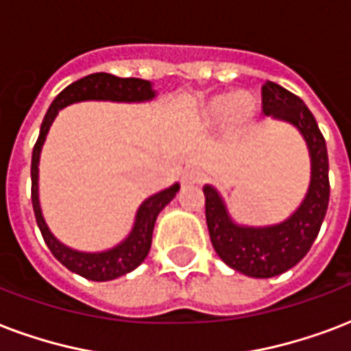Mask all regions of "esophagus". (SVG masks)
Wrapping results in <instances>:
<instances>
[{"mask_svg": "<svg viewBox=\"0 0 351 351\" xmlns=\"http://www.w3.org/2000/svg\"><path fill=\"white\" fill-rule=\"evenodd\" d=\"M202 180V173H200L199 169H187L186 173H184V182L186 184H199V182Z\"/></svg>", "mask_w": 351, "mask_h": 351, "instance_id": "1", "label": "esophagus"}]
</instances>
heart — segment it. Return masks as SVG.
<instances>
[{
  "mask_svg": "<svg viewBox=\"0 0 351 351\" xmlns=\"http://www.w3.org/2000/svg\"><path fill=\"white\" fill-rule=\"evenodd\" d=\"M252 114V104L247 97L237 95L234 99H224V101H217L213 104V117L221 119L224 116H232L235 121H247Z\"/></svg>",
  "mask_w": 351,
  "mask_h": 351,
  "instance_id": "obj_1",
  "label": "heart"
}]
</instances>
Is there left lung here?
<instances>
[{"mask_svg": "<svg viewBox=\"0 0 351 351\" xmlns=\"http://www.w3.org/2000/svg\"><path fill=\"white\" fill-rule=\"evenodd\" d=\"M265 116L291 123L300 130L311 158V182L291 217L272 226L237 224L217 189L206 184V223L211 245L224 263L250 278H272L293 269L317 239L330 202V164L317 119L300 97L267 80L261 88Z\"/></svg>", "mask_w": 351, "mask_h": 351, "instance_id": "left-lung-1", "label": "left lung"}]
</instances>
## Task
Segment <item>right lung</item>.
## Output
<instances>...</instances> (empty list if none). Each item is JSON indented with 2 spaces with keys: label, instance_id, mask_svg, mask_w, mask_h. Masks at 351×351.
<instances>
[{
  "label": "right lung",
  "instance_id": "right-lung-1",
  "mask_svg": "<svg viewBox=\"0 0 351 351\" xmlns=\"http://www.w3.org/2000/svg\"><path fill=\"white\" fill-rule=\"evenodd\" d=\"M156 92L152 90V84L149 80L143 79H121L110 73H92L88 77L75 80L73 84L64 88L58 93L55 101L51 103L49 110L45 114L42 127H40V136L33 149V160H31V199H33V210L36 224H38L42 237L45 245L49 247L51 254L60 261V263L69 269L75 274L92 280V282H108L116 278L134 271L136 267H140L141 261L147 258V254L151 250L152 243V230L160 211L175 199L180 186L173 184L171 187L152 195L149 199L141 202L138 208L134 226L130 234L125 239L116 245V247L103 250V252H80L73 248L66 247L64 243L51 234L49 226L45 223L42 215L38 199V164L40 152L44 145L45 136L49 132L51 123L55 121L58 110H62L64 106L80 101H114V103H143L154 99Z\"/></svg>",
  "mask_w": 351,
  "mask_h": 351
}]
</instances>
